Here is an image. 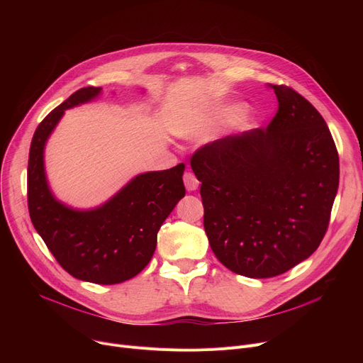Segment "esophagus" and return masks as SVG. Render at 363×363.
<instances>
[{"mask_svg":"<svg viewBox=\"0 0 363 363\" xmlns=\"http://www.w3.org/2000/svg\"><path fill=\"white\" fill-rule=\"evenodd\" d=\"M184 185H185L188 191H196V189L199 188V179L196 178L193 172H185V174H184Z\"/></svg>","mask_w":363,"mask_h":363,"instance_id":"1","label":"esophagus"}]
</instances>
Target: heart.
<instances>
[{"label": "heart", "mask_w": 363, "mask_h": 363, "mask_svg": "<svg viewBox=\"0 0 363 363\" xmlns=\"http://www.w3.org/2000/svg\"><path fill=\"white\" fill-rule=\"evenodd\" d=\"M242 108L238 106H219L200 110L188 121L185 128L186 135L189 138H206L216 132L222 125L238 116Z\"/></svg>", "instance_id": "obj_1"}]
</instances>
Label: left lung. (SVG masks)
Listing matches in <instances>:
<instances>
[{"mask_svg": "<svg viewBox=\"0 0 363 363\" xmlns=\"http://www.w3.org/2000/svg\"><path fill=\"white\" fill-rule=\"evenodd\" d=\"M278 111L268 128L199 148L204 231L228 269L272 278L306 260L330 223L340 163L331 132L298 92L269 85Z\"/></svg>", "mask_w": 363, "mask_h": 363, "instance_id": "obj_1", "label": "left lung"}]
</instances>
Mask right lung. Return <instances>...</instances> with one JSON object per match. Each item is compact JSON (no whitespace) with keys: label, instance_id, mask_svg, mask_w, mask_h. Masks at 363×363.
<instances>
[{"label":"right lung","instance_id":"right-lung-1","mask_svg":"<svg viewBox=\"0 0 363 363\" xmlns=\"http://www.w3.org/2000/svg\"><path fill=\"white\" fill-rule=\"evenodd\" d=\"M100 92V86L78 89L38 125L29 150L28 207L36 233L66 272L110 285L138 275L151 260L162 223L185 196V166L137 175L91 211H76L57 200L45 177V143L65 110L88 103Z\"/></svg>","mask_w":363,"mask_h":363}]
</instances>
